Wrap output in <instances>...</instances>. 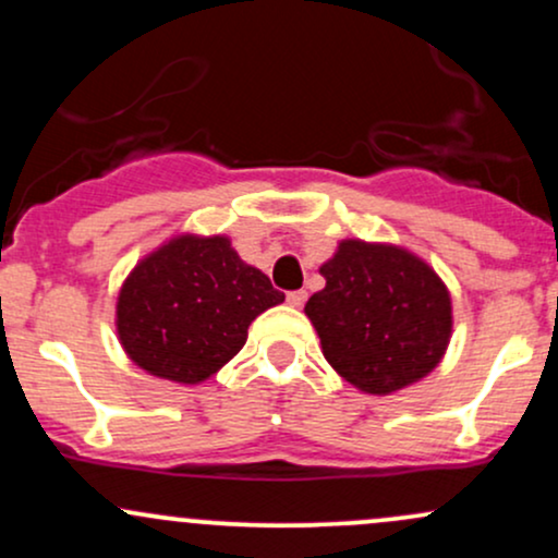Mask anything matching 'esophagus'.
<instances>
[{"mask_svg": "<svg viewBox=\"0 0 558 558\" xmlns=\"http://www.w3.org/2000/svg\"><path fill=\"white\" fill-rule=\"evenodd\" d=\"M304 301H306V291H291V293H288V304L296 306V310H299V306H304Z\"/></svg>", "mask_w": 558, "mask_h": 558, "instance_id": "esophagus-1", "label": "esophagus"}]
</instances>
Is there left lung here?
I'll return each instance as SVG.
<instances>
[{"label": "left lung", "instance_id": "8db88e82", "mask_svg": "<svg viewBox=\"0 0 558 558\" xmlns=\"http://www.w3.org/2000/svg\"><path fill=\"white\" fill-rule=\"evenodd\" d=\"M319 275L325 288L304 312L343 380L388 396L438 367L451 341V293L425 259L396 243L343 239Z\"/></svg>", "mask_w": 558, "mask_h": 558}]
</instances>
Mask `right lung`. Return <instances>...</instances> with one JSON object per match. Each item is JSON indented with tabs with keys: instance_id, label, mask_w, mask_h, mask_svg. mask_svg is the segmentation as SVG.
Returning a JSON list of instances; mask_svg holds the SVG:
<instances>
[{
	"instance_id": "right-lung-1",
	"label": "right lung",
	"mask_w": 558,
	"mask_h": 558,
	"mask_svg": "<svg viewBox=\"0 0 558 558\" xmlns=\"http://www.w3.org/2000/svg\"><path fill=\"white\" fill-rule=\"evenodd\" d=\"M283 301L228 235L181 233L128 272L114 328L128 360L144 373L198 386L239 354L248 325Z\"/></svg>"
}]
</instances>
